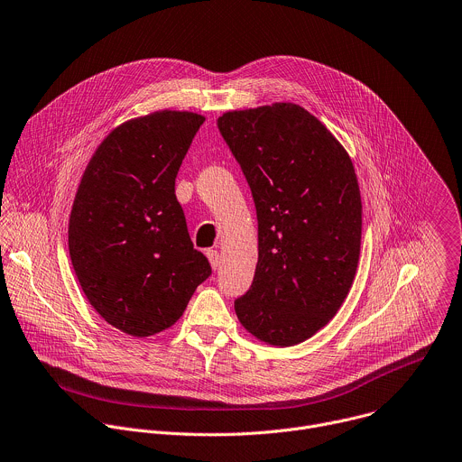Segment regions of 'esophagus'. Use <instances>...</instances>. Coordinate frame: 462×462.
<instances>
[{
  "label": "esophagus",
  "mask_w": 462,
  "mask_h": 462,
  "mask_svg": "<svg viewBox=\"0 0 462 462\" xmlns=\"http://www.w3.org/2000/svg\"><path fill=\"white\" fill-rule=\"evenodd\" d=\"M207 257H208V261H210V266H212L214 270H217V268H219V263H221L219 252H217V250H207Z\"/></svg>",
  "instance_id": "34e87169"
}]
</instances>
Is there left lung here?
I'll list each match as a JSON object with an SVG mask.
<instances>
[{
	"label": "left lung",
	"instance_id": "8db88e82",
	"mask_svg": "<svg viewBox=\"0 0 462 462\" xmlns=\"http://www.w3.org/2000/svg\"><path fill=\"white\" fill-rule=\"evenodd\" d=\"M217 126L257 212L259 257L237 319L263 343L293 346L328 325L356 277L363 205L352 160L295 103L225 112Z\"/></svg>",
	"mask_w": 462,
	"mask_h": 462
}]
</instances>
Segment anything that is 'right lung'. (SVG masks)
I'll return each instance as SVG.
<instances>
[{
    "label": "right lung",
    "instance_id": "1",
    "mask_svg": "<svg viewBox=\"0 0 462 462\" xmlns=\"http://www.w3.org/2000/svg\"><path fill=\"white\" fill-rule=\"evenodd\" d=\"M203 121L180 110L125 121L79 181L69 219L72 266L94 310L128 336L171 328L212 273L176 198V176Z\"/></svg>",
    "mask_w": 462,
    "mask_h": 462
}]
</instances>
